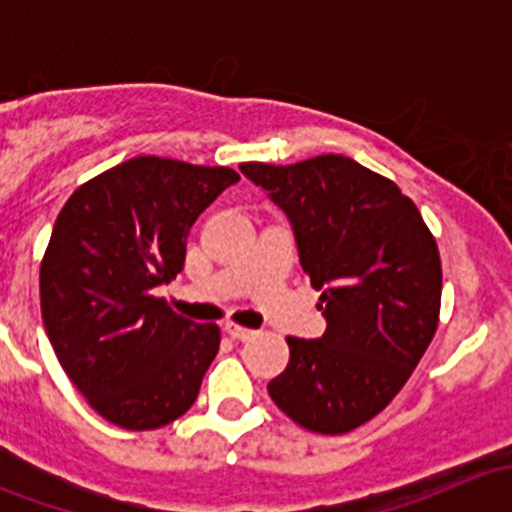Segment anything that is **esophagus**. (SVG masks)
<instances>
[{"label": "esophagus", "instance_id": "esophagus-1", "mask_svg": "<svg viewBox=\"0 0 512 512\" xmlns=\"http://www.w3.org/2000/svg\"><path fill=\"white\" fill-rule=\"evenodd\" d=\"M225 332L230 334L232 339H237V342H247V339L255 337V332H252V329L240 327V324H232V322L225 324Z\"/></svg>", "mask_w": 512, "mask_h": 512}]
</instances>
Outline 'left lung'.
Returning a JSON list of instances; mask_svg holds the SVG:
<instances>
[{"label": "left lung", "instance_id": "1", "mask_svg": "<svg viewBox=\"0 0 512 512\" xmlns=\"http://www.w3.org/2000/svg\"><path fill=\"white\" fill-rule=\"evenodd\" d=\"M240 170L285 210L327 319L319 339L287 337L289 364L267 391L307 431H354L391 404L436 334V240L394 180L347 156Z\"/></svg>", "mask_w": 512, "mask_h": 512}]
</instances>
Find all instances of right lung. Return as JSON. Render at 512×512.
Segmentation results:
<instances>
[{"label":"right lung","mask_w":512,"mask_h":512,"mask_svg":"<svg viewBox=\"0 0 512 512\" xmlns=\"http://www.w3.org/2000/svg\"><path fill=\"white\" fill-rule=\"evenodd\" d=\"M240 175L138 156L76 188L39 272L44 329L91 409L128 431L183 416L220 349L218 324H195L153 289L185 265L198 215Z\"/></svg>","instance_id":"add662e5"}]
</instances>
